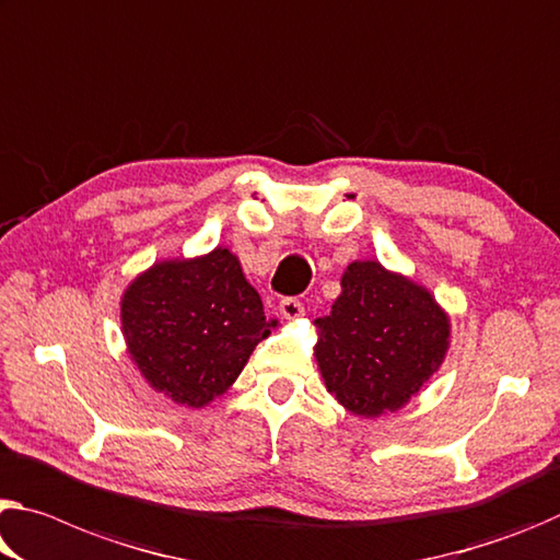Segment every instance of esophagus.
Segmentation results:
<instances>
[{
	"mask_svg": "<svg viewBox=\"0 0 560 560\" xmlns=\"http://www.w3.org/2000/svg\"><path fill=\"white\" fill-rule=\"evenodd\" d=\"M279 312L283 318H289V322H294V318L304 316V304H301L299 299L289 296V299H281L279 301Z\"/></svg>",
	"mask_w": 560,
	"mask_h": 560,
	"instance_id": "1",
	"label": "esophagus"
}]
</instances>
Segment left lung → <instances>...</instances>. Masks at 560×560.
<instances>
[{
  "label": "left lung",
  "mask_w": 560,
  "mask_h": 560,
  "mask_svg": "<svg viewBox=\"0 0 560 560\" xmlns=\"http://www.w3.org/2000/svg\"><path fill=\"white\" fill-rule=\"evenodd\" d=\"M316 328L326 392L363 419L411 401L446 359L451 336L431 291L378 261L346 266L341 296Z\"/></svg>",
  "instance_id": "left-lung-1"
}]
</instances>
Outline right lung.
<instances>
[{"label":"right lung","instance_id":"add662e5","mask_svg":"<svg viewBox=\"0 0 560 560\" xmlns=\"http://www.w3.org/2000/svg\"><path fill=\"white\" fill-rule=\"evenodd\" d=\"M273 326L242 264L221 246L154 264L121 296L131 361L154 392L189 408L224 394Z\"/></svg>","mask_w":560,"mask_h":560}]
</instances>
